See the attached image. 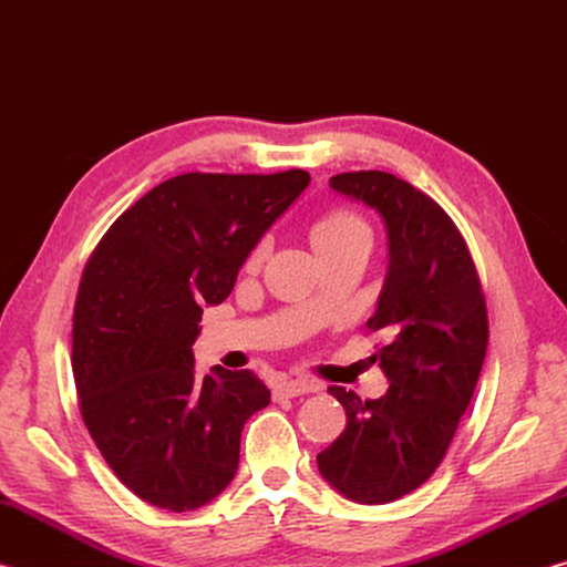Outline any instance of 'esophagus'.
<instances>
[{"mask_svg":"<svg viewBox=\"0 0 567 567\" xmlns=\"http://www.w3.org/2000/svg\"><path fill=\"white\" fill-rule=\"evenodd\" d=\"M320 385L312 380H285L280 385H275L272 395L275 400H287V398H300L307 395V392H318Z\"/></svg>","mask_w":567,"mask_h":567,"instance_id":"34e87169","label":"esophagus"}]
</instances>
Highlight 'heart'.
<instances>
[{"label": "heart", "mask_w": 567, "mask_h": 567, "mask_svg": "<svg viewBox=\"0 0 567 567\" xmlns=\"http://www.w3.org/2000/svg\"><path fill=\"white\" fill-rule=\"evenodd\" d=\"M358 233H368V227H364V223L358 215L348 213V209H330V213H324L318 223L312 225V245L315 249L324 245H334ZM260 255H262V247L257 249L255 257Z\"/></svg>", "instance_id": "b5f03b06"}]
</instances>
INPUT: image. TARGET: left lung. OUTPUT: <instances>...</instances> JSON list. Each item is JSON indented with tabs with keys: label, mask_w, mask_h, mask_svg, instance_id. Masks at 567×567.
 Here are the masks:
<instances>
[{
	"label": "left lung",
	"mask_w": 567,
	"mask_h": 567,
	"mask_svg": "<svg viewBox=\"0 0 567 567\" xmlns=\"http://www.w3.org/2000/svg\"><path fill=\"white\" fill-rule=\"evenodd\" d=\"M338 195L380 215L388 272L368 330L390 382L378 400L330 388L348 415L318 455L320 475L352 503L382 505L435 473L473 398L487 350V312L467 247L443 207L390 172L330 177Z\"/></svg>",
	"instance_id": "left-lung-1"
}]
</instances>
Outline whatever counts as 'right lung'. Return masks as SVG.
<instances>
[{
	"label": "right lung",
	"mask_w": 567,
	"mask_h": 567,
	"mask_svg": "<svg viewBox=\"0 0 567 567\" xmlns=\"http://www.w3.org/2000/svg\"><path fill=\"white\" fill-rule=\"evenodd\" d=\"M310 185L277 175H189L117 217L84 267L72 370L82 420L130 491L197 511L233 483L239 435L270 390L252 370L195 372L203 307L227 300L249 252Z\"/></svg>",
	"instance_id": "obj_1"
}]
</instances>
